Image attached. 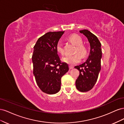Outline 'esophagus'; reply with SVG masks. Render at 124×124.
Segmentation results:
<instances>
[{
	"instance_id": "esophagus-1",
	"label": "esophagus",
	"mask_w": 124,
	"mask_h": 124,
	"mask_svg": "<svg viewBox=\"0 0 124 124\" xmlns=\"http://www.w3.org/2000/svg\"><path fill=\"white\" fill-rule=\"evenodd\" d=\"M73 66H69V69H72L73 68Z\"/></svg>"
}]
</instances>
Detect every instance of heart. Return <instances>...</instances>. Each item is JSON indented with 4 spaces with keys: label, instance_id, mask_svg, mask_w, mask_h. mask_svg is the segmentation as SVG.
<instances>
[{
    "label": "heart",
    "instance_id": "heart-1",
    "mask_svg": "<svg viewBox=\"0 0 124 124\" xmlns=\"http://www.w3.org/2000/svg\"><path fill=\"white\" fill-rule=\"evenodd\" d=\"M70 42L76 45L73 55H67L62 57V61L69 65H73L81 61V56L82 58H84L87 54V48L85 44L83 43V40L82 37L78 35H71L68 38ZM56 49L59 54L63 55L65 54V50L62 43L59 41L56 46Z\"/></svg>",
    "mask_w": 124,
    "mask_h": 124
}]
</instances>
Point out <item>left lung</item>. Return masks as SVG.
Returning a JSON list of instances; mask_svg holds the SVG:
<instances>
[{
    "instance_id": "8db88e82",
    "label": "left lung",
    "mask_w": 124,
    "mask_h": 124,
    "mask_svg": "<svg viewBox=\"0 0 124 124\" xmlns=\"http://www.w3.org/2000/svg\"><path fill=\"white\" fill-rule=\"evenodd\" d=\"M80 32L87 37L91 46L89 57L82 64L75 66L80 71V74L76 81V87L81 92H86L91 90L98 78L101 70V58L102 50L101 43L98 38L88 30L84 29Z\"/></svg>"
}]
</instances>
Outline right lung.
<instances>
[{
  "mask_svg": "<svg viewBox=\"0 0 124 124\" xmlns=\"http://www.w3.org/2000/svg\"><path fill=\"white\" fill-rule=\"evenodd\" d=\"M63 32H47L40 37L33 47V73L38 87L47 94L59 91L61 78L69 70L68 64L61 61L56 49Z\"/></svg>",
  "mask_w": 124,
  "mask_h": 124,
  "instance_id": "obj_1",
  "label": "right lung"
}]
</instances>
